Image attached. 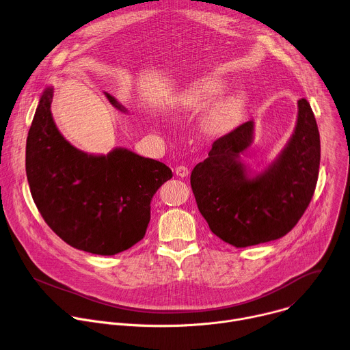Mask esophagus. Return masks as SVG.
Returning a JSON list of instances; mask_svg holds the SVG:
<instances>
[{
    "mask_svg": "<svg viewBox=\"0 0 350 350\" xmlns=\"http://www.w3.org/2000/svg\"><path fill=\"white\" fill-rule=\"evenodd\" d=\"M175 174H176L178 176H180V178H185V176L189 175V168L185 167V165H178V167L175 168Z\"/></svg>",
    "mask_w": 350,
    "mask_h": 350,
    "instance_id": "esophagus-1",
    "label": "esophagus"
}]
</instances>
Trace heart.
Instances as JSON below:
<instances>
[{
  "label": "heart",
  "instance_id": "heart-1",
  "mask_svg": "<svg viewBox=\"0 0 350 350\" xmlns=\"http://www.w3.org/2000/svg\"><path fill=\"white\" fill-rule=\"evenodd\" d=\"M226 88V81L202 77L193 81L176 99V106L189 111H200L211 105ZM245 96L241 92L219 99L205 117L206 131L214 136H226L236 131L243 118Z\"/></svg>",
  "mask_w": 350,
  "mask_h": 350
}]
</instances>
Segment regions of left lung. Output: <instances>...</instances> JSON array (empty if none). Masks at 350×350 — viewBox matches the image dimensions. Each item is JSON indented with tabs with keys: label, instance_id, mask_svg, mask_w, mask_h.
Wrapping results in <instances>:
<instances>
[{
	"label": "left lung",
	"instance_id": "8db88e82",
	"mask_svg": "<svg viewBox=\"0 0 350 350\" xmlns=\"http://www.w3.org/2000/svg\"><path fill=\"white\" fill-rule=\"evenodd\" d=\"M254 121L214 142L191 171L198 211L221 240L244 248L286 236L313 197L320 167V135L306 99L298 100L293 136L262 172H251L241 157L254 141Z\"/></svg>",
	"mask_w": 350,
	"mask_h": 350
}]
</instances>
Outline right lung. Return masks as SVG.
I'll list each match as a JSON object with an SVG mask.
<instances>
[{
	"instance_id": "add662e5",
	"label": "right lung",
	"mask_w": 350,
	"mask_h": 350,
	"mask_svg": "<svg viewBox=\"0 0 350 350\" xmlns=\"http://www.w3.org/2000/svg\"><path fill=\"white\" fill-rule=\"evenodd\" d=\"M118 110L125 109L110 95ZM53 88L38 102L26 144V174L46 225L68 245L116 255L145 237L150 201L172 178L165 164L116 148L106 156L84 153L59 132L51 113Z\"/></svg>"
}]
</instances>
